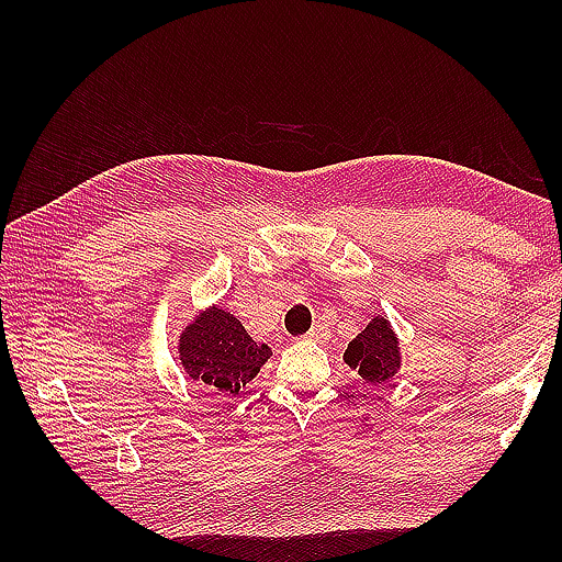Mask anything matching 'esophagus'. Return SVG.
<instances>
[{"label": "esophagus", "mask_w": 562, "mask_h": 562, "mask_svg": "<svg viewBox=\"0 0 562 562\" xmlns=\"http://www.w3.org/2000/svg\"><path fill=\"white\" fill-rule=\"evenodd\" d=\"M306 338L314 340V342H326L330 338V328L324 324V321H316L314 328L306 333Z\"/></svg>", "instance_id": "34e87169"}]
</instances>
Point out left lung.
Masks as SVG:
<instances>
[{"instance_id":"8db88e82","label":"left lung","mask_w":562,"mask_h":562,"mask_svg":"<svg viewBox=\"0 0 562 562\" xmlns=\"http://www.w3.org/2000/svg\"><path fill=\"white\" fill-rule=\"evenodd\" d=\"M345 364H350L367 384H386L401 369V348L386 316H374L364 330L357 336L342 355Z\"/></svg>"}]
</instances>
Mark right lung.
Returning <instances> with one entry per match:
<instances>
[{"label":"right lung","mask_w":562,"mask_h":562,"mask_svg":"<svg viewBox=\"0 0 562 562\" xmlns=\"http://www.w3.org/2000/svg\"><path fill=\"white\" fill-rule=\"evenodd\" d=\"M270 355L268 345L256 342L241 321L220 306L200 312L178 340L186 374L229 396H236L260 372Z\"/></svg>","instance_id":"add662e5"}]
</instances>
